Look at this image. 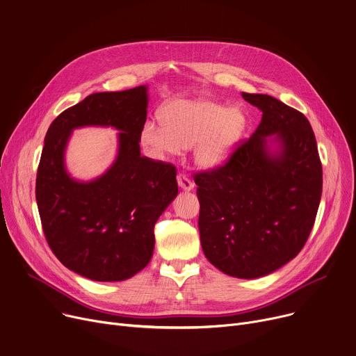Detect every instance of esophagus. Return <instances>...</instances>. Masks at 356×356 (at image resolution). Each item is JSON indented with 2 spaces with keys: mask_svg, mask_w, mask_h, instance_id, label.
Wrapping results in <instances>:
<instances>
[{
  "mask_svg": "<svg viewBox=\"0 0 356 356\" xmlns=\"http://www.w3.org/2000/svg\"><path fill=\"white\" fill-rule=\"evenodd\" d=\"M177 183H179V187H181L183 190H191L193 187H195V183H193L187 176H184L183 173H179L177 175Z\"/></svg>",
  "mask_w": 356,
  "mask_h": 356,
  "instance_id": "34e87169",
  "label": "esophagus"
}]
</instances>
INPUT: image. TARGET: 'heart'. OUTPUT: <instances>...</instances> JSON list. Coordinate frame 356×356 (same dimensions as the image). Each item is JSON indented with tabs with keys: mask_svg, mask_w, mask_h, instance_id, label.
<instances>
[{
	"mask_svg": "<svg viewBox=\"0 0 356 356\" xmlns=\"http://www.w3.org/2000/svg\"><path fill=\"white\" fill-rule=\"evenodd\" d=\"M160 120L163 126L145 122L140 143L154 156L176 154L195 146V159L202 168L222 163L247 126L241 111L213 101H173L160 111Z\"/></svg>",
	"mask_w": 356,
	"mask_h": 356,
	"instance_id": "obj_1",
	"label": "heart"
}]
</instances>
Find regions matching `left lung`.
<instances>
[{
	"mask_svg": "<svg viewBox=\"0 0 356 356\" xmlns=\"http://www.w3.org/2000/svg\"><path fill=\"white\" fill-rule=\"evenodd\" d=\"M243 98L263 112L255 132L224 163L195 173L199 230L207 260L224 274L258 278L286 264L314 227L322 193V165L308 119L263 93ZM277 134L278 156L265 150Z\"/></svg>",
	"mask_w": 356,
	"mask_h": 356,
	"instance_id": "1",
	"label": "left lung"
}]
</instances>
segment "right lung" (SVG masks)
Instances as JSON below:
<instances>
[{
	"instance_id": "obj_1",
	"label": "right lung",
	"mask_w": 356,
	"mask_h": 356,
	"mask_svg": "<svg viewBox=\"0 0 356 356\" xmlns=\"http://www.w3.org/2000/svg\"><path fill=\"white\" fill-rule=\"evenodd\" d=\"M146 86L92 93L51 123L37 173L35 197L47 243L58 260L93 281H122L143 270L154 247V224L177 195L176 168L140 156ZM121 131L113 168L89 184L72 181L63 152L75 127Z\"/></svg>"
}]
</instances>
